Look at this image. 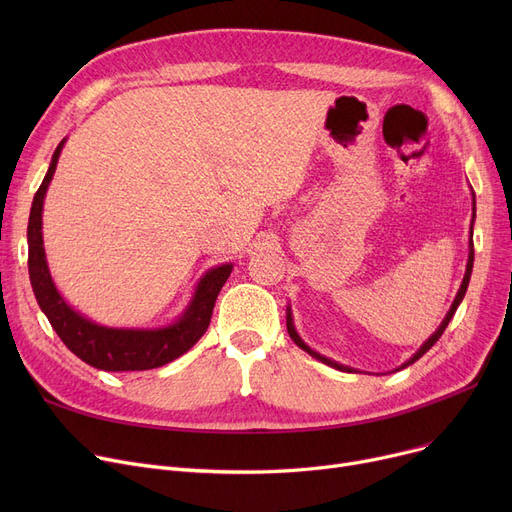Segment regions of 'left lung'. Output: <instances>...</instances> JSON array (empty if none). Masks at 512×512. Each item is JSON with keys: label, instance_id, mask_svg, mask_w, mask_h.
<instances>
[{"label": "left lung", "instance_id": "obj_1", "mask_svg": "<svg viewBox=\"0 0 512 512\" xmlns=\"http://www.w3.org/2000/svg\"><path fill=\"white\" fill-rule=\"evenodd\" d=\"M471 195H473V220H471V234H469V259H467V270H465V278H463V282H461V288H459V292H456V297H454V301H452V305H450V309H448L446 317L442 319V324L438 326V330H436L432 336H429V338L419 346V351H417L409 361H405V363H402L400 367H396L394 371H400V369H405V367L413 365L417 359H421V357L429 351V348H432V346L440 340V336L444 334V330H446V326H448V321L452 319V315L456 313V309H459L461 301L465 299V292H467V286H469V280H471V272H473V222H475V193H471ZM286 328H288V334H290L292 342L297 344L299 348H303V351H305V353H309L311 357H315L317 361L326 363V365H330V367H334V369H338V371H346V373H353V371H357V369H353V367H348V365H342V363L332 361L330 357L319 355L317 351H313L311 346H307V344H305V340L299 336L297 328H294V321H292V311H290V307H286Z\"/></svg>", "mask_w": 512, "mask_h": 512}]
</instances>
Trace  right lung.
<instances>
[{
	"label": "right lung",
	"mask_w": 512,
	"mask_h": 512,
	"mask_svg": "<svg viewBox=\"0 0 512 512\" xmlns=\"http://www.w3.org/2000/svg\"><path fill=\"white\" fill-rule=\"evenodd\" d=\"M66 139L53 151L49 170L33 199L29 228V276L35 299L49 319L51 328L70 351L103 371H145L166 365L184 355L209 328L213 305L226 284L232 263L215 265L197 282L191 303L170 326L161 328H110L91 321L66 303L62 292L53 284L43 247V203L49 182L56 174L60 153Z\"/></svg>",
	"instance_id": "1"
}]
</instances>
